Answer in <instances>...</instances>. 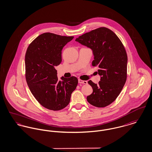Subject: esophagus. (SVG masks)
<instances>
[{"label": "esophagus", "instance_id": "obj_1", "mask_svg": "<svg viewBox=\"0 0 152 152\" xmlns=\"http://www.w3.org/2000/svg\"><path fill=\"white\" fill-rule=\"evenodd\" d=\"M78 83H83V84H87L88 83V82L86 81H83V80H81L80 79L78 80Z\"/></svg>", "mask_w": 152, "mask_h": 152}]
</instances>
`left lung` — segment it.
I'll list each match as a JSON object with an SVG mask.
<instances>
[{
    "label": "left lung",
    "instance_id": "left-lung-1",
    "mask_svg": "<svg viewBox=\"0 0 152 152\" xmlns=\"http://www.w3.org/2000/svg\"><path fill=\"white\" fill-rule=\"evenodd\" d=\"M75 41L91 48L94 60L92 66L98 67L100 81L88 83L93 92L87 101L97 107L113 103L121 92L127 77V55L123 43L110 29L100 27L86 32Z\"/></svg>",
    "mask_w": 152,
    "mask_h": 152
}]
</instances>
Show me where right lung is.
Segmentation results:
<instances>
[{"instance_id":"add662e5","label":"right lung","mask_w":152,"mask_h":152,"mask_svg":"<svg viewBox=\"0 0 152 152\" xmlns=\"http://www.w3.org/2000/svg\"><path fill=\"white\" fill-rule=\"evenodd\" d=\"M74 37L43 33L32 42L25 56L26 78L35 98L49 110H60L69 104L72 92L78 85L75 77H57L56 66L61 62V50Z\"/></svg>"}]
</instances>
